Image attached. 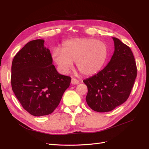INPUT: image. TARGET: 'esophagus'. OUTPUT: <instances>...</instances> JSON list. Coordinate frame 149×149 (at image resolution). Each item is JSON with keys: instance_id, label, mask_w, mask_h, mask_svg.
I'll list each match as a JSON object with an SVG mask.
<instances>
[{"instance_id": "34e87169", "label": "esophagus", "mask_w": 149, "mask_h": 149, "mask_svg": "<svg viewBox=\"0 0 149 149\" xmlns=\"http://www.w3.org/2000/svg\"><path fill=\"white\" fill-rule=\"evenodd\" d=\"M71 84H79V80H77V79H75V78H72V80H71Z\"/></svg>"}]
</instances>
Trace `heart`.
<instances>
[{"label":"heart","instance_id":"heart-1","mask_svg":"<svg viewBox=\"0 0 149 149\" xmlns=\"http://www.w3.org/2000/svg\"><path fill=\"white\" fill-rule=\"evenodd\" d=\"M106 44L93 38H75L63 43L62 49L56 47L52 52V59L61 73L66 74L76 66L82 74L92 75L99 72L107 59Z\"/></svg>","mask_w":149,"mask_h":149}]
</instances>
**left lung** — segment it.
Here are the masks:
<instances>
[{
    "label": "left lung",
    "mask_w": 149,
    "mask_h": 149,
    "mask_svg": "<svg viewBox=\"0 0 149 149\" xmlns=\"http://www.w3.org/2000/svg\"><path fill=\"white\" fill-rule=\"evenodd\" d=\"M113 40L115 50L108 64L97 74L83 81L88 87V105L100 113L110 111L124 103L137 75L131 49L116 38Z\"/></svg>",
    "instance_id": "obj_1"
}]
</instances>
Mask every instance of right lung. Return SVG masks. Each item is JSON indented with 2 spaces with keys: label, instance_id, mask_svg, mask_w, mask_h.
<instances>
[{
  "label": "right lung",
  "instance_id": "add662e5",
  "mask_svg": "<svg viewBox=\"0 0 149 149\" xmlns=\"http://www.w3.org/2000/svg\"><path fill=\"white\" fill-rule=\"evenodd\" d=\"M43 40L28 42L11 66V87L25 110L35 116L52 113L69 87L70 77L59 74Z\"/></svg>",
  "mask_w": 149,
  "mask_h": 149
}]
</instances>
